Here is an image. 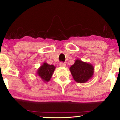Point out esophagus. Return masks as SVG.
<instances>
[{"label":"esophagus","mask_w":120,"mask_h":120,"mask_svg":"<svg viewBox=\"0 0 120 120\" xmlns=\"http://www.w3.org/2000/svg\"><path fill=\"white\" fill-rule=\"evenodd\" d=\"M60 66L62 67H65L66 66V64L65 63H63V62H60Z\"/></svg>","instance_id":"1"}]
</instances>
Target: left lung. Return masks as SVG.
<instances>
[{
    "instance_id": "left-lung-1",
    "label": "left lung",
    "mask_w": 120,
    "mask_h": 120,
    "mask_svg": "<svg viewBox=\"0 0 120 120\" xmlns=\"http://www.w3.org/2000/svg\"><path fill=\"white\" fill-rule=\"evenodd\" d=\"M70 71L74 80L77 82L85 83L93 77L94 66L91 64L77 59L70 67Z\"/></svg>"
}]
</instances>
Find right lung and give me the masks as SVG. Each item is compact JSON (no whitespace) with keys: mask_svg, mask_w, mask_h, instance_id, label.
<instances>
[{"mask_svg":"<svg viewBox=\"0 0 120 120\" xmlns=\"http://www.w3.org/2000/svg\"><path fill=\"white\" fill-rule=\"evenodd\" d=\"M55 69L56 67L53 65L49 64L46 62H44L38 69L36 75L40 77L44 82H49Z\"/></svg>","mask_w":120,"mask_h":120,"instance_id":"obj_1","label":"right lung"}]
</instances>
